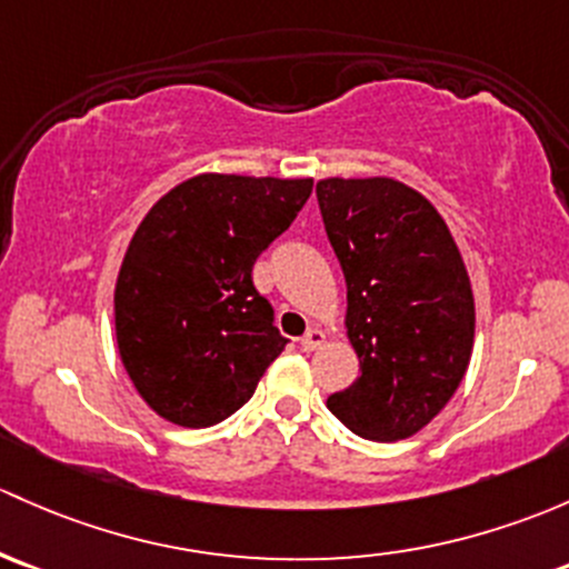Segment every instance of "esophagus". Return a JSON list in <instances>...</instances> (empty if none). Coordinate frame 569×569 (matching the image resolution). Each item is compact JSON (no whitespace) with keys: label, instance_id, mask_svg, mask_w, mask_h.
<instances>
[{"label":"esophagus","instance_id":"1","mask_svg":"<svg viewBox=\"0 0 569 569\" xmlns=\"http://www.w3.org/2000/svg\"><path fill=\"white\" fill-rule=\"evenodd\" d=\"M321 343H325V332H321V330H308L300 338L302 351H316Z\"/></svg>","mask_w":569,"mask_h":569}]
</instances>
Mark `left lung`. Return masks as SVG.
<instances>
[{"instance_id": "obj_1", "label": "left lung", "mask_w": 569, "mask_h": 569, "mask_svg": "<svg viewBox=\"0 0 569 569\" xmlns=\"http://www.w3.org/2000/svg\"><path fill=\"white\" fill-rule=\"evenodd\" d=\"M346 278V327L360 379L327 409L362 439L426 428L469 368L475 297L450 229L417 190L387 177L316 184Z\"/></svg>"}]
</instances>
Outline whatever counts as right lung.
<instances>
[{
  "instance_id": "obj_1",
  "label": "right lung",
  "mask_w": 569,
  "mask_h": 569,
  "mask_svg": "<svg viewBox=\"0 0 569 569\" xmlns=\"http://www.w3.org/2000/svg\"><path fill=\"white\" fill-rule=\"evenodd\" d=\"M310 190L313 179L201 174L141 220L119 269L113 319L124 370L163 420L218 426L286 349L253 264Z\"/></svg>"
}]
</instances>
